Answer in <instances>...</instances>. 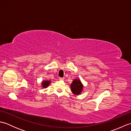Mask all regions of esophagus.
I'll return each instance as SVG.
<instances>
[{
    "label": "esophagus",
    "instance_id": "34e87169",
    "mask_svg": "<svg viewBox=\"0 0 131 131\" xmlns=\"http://www.w3.org/2000/svg\"><path fill=\"white\" fill-rule=\"evenodd\" d=\"M59 79L60 80H63L64 79V78H59Z\"/></svg>",
    "mask_w": 131,
    "mask_h": 131
}]
</instances>
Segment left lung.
Masks as SVG:
<instances>
[{"mask_svg": "<svg viewBox=\"0 0 131 131\" xmlns=\"http://www.w3.org/2000/svg\"><path fill=\"white\" fill-rule=\"evenodd\" d=\"M72 92L75 95H79L82 93L83 89V85L80 79H75L70 85Z\"/></svg>", "mask_w": 131, "mask_h": 131, "instance_id": "8db88e82", "label": "left lung"}]
</instances>
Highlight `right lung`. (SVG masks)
Wrapping results in <instances>:
<instances>
[{"label": "right lung", "instance_id": "right-lung-1", "mask_svg": "<svg viewBox=\"0 0 131 131\" xmlns=\"http://www.w3.org/2000/svg\"><path fill=\"white\" fill-rule=\"evenodd\" d=\"M51 83V80H43L42 82H41V86H42V88H47Z\"/></svg>", "mask_w": 131, "mask_h": 131}]
</instances>
